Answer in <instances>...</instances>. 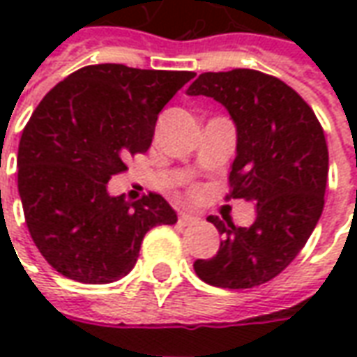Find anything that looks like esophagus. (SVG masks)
Instances as JSON below:
<instances>
[{
  "instance_id": "34e87169",
  "label": "esophagus",
  "mask_w": 357,
  "mask_h": 357,
  "mask_svg": "<svg viewBox=\"0 0 357 357\" xmlns=\"http://www.w3.org/2000/svg\"><path fill=\"white\" fill-rule=\"evenodd\" d=\"M178 222H179V225H193L199 222V218L191 216V214H179Z\"/></svg>"
}]
</instances>
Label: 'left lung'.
I'll list each match as a JSON object with an SVG mask.
<instances>
[{
    "mask_svg": "<svg viewBox=\"0 0 357 357\" xmlns=\"http://www.w3.org/2000/svg\"><path fill=\"white\" fill-rule=\"evenodd\" d=\"M189 95L214 97L237 126L227 199L256 202L250 227L210 216L224 241L195 273L222 289H252L277 277L304 248L325 204L329 151L319 120L275 76L235 68L204 73Z\"/></svg>",
    "mask_w": 357,
    "mask_h": 357,
    "instance_id": "obj_1",
    "label": "left lung"
}]
</instances>
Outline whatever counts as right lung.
I'll list each match as a JSON object with an SVG mask.
<instances>
[{
  "mask_svg": "<svg viewBox=\"0 0 357 357\" xmlns=\"http://www.w3.org/2000/svg\"><path fill=\"white\" fill-rule=\"evenodd\" d=\"M189 70L89 65L59 82L36 107L19 143V195L30 237L61 275L105 284L128 275L141 241L178 216L160 195L128 202L107 183L147 153L158 112Z\"/></svg>",
  "mask_w": 357,
  "mask_h": 357,
  "instance_id": "add662e5",
  "label": "right lung"
}]
</instances>
